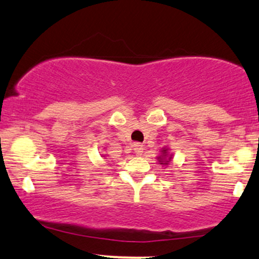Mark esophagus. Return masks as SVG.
<instances>
[{"instance_id":"1","label":"esophagus","mask_w":259,"mask_h":259,"mask_svg":"<svg viewBox=\"0 0 259 259\" xmlns=\"http://www.w3.org/2000/svg\"><path fill=\"white\" fill-rule=\"evenodd\" d=\"M133 148H134V152H135V154H138V155H141V154H142V152H143V146L141 145V143H139V142L134 143Z\"/></svg>"}]
</instances>
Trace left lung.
<instances>
[{"label": "left lung", "mask_w": 259, "mask_h": 259, "mask_svg": "<svg viewBox=\"0 0 259 259\" xmlns=\"http://www.w3.org/2000/svg\"><path fill=\"white\" fill-rule=\"evenodd\" d=\"M171 155H169V148H163L161 149V154L159 157H157L158 161H159V164L161 165H167L170 163L171 160Z\"/></svg>", "instance_id": "1"}]
</instances>
